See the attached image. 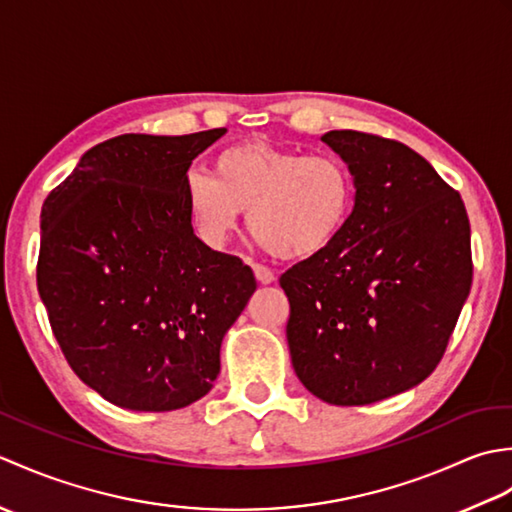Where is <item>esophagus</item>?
I'll list each match as a JSON object with an SVG mask.
<instances>
[{"instance_id":"obj_1","label":"esophagus","mask_w":512,"mask_h":512,"mask_svg":"<svg viewBox=\"0 0 512 512\" xmlns=\"http://www.w3.org/2000/svg\"><path fill=\"white\" fill-rule=\"evenodd\" d=\"M253 273H255V279L259 281V284L262 286H268V284H273L275 281V275H273V270L270 268H266V266H259V264H253Z\"/></svg>"}]
</instances>
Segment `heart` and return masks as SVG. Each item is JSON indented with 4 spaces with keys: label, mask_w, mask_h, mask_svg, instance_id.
Returning a JSON list of instances; mask_svg holds the SVG:
<instances>
[{
    "label": "heart",
    "mask_w": 512,
    "mask_h": 512,
    "mask_svg": "<svg viewBox=\"0 0 512 512\" xmlns=\"http://www.w3.org/2000/svg\"><path fill=\"white\" fill-rule=\"evenodd\" d=\"M189 220L209 246L228 242L239 217L270 255L306 259L328 250L354 209L350 167L334 154H308L266 143L233 145L213 160V176H184Z\"/></svg>",
    "instance_id": "b5f03b06"
}]
</instances>
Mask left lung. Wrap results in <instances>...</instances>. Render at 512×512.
Segmentation results:
<instances>
[{
    "mask_svg": "<svg viewBox=\"0 0 512 512\" xmlns=\"http://www.w3.org/2000/svg\"><path fill=\"white\" fill-rule=\"evenodd\" d=\"M321 140L354 178L345 231L281 275L292 367L310 394L356 407L420 385L471 290L464 202L398 140L334 129Z\"/></svg>",
    "mask_w": 512,
    "mask_h": 512,
    "instance_id": "obj_1",
    "label": "left lung"
}]
</instances>
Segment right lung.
Instances as JSON below:
<instances>
[{
	"label": "right lung",
	"instance_id": "obj_1",
	"mask_svg": "<svg viewBox=\"0 0 512 512\" xmlns=\"http://www.w3.org/2000/svg\"><path fill=\"white\" fill-rule=\"evenodd\" d=\"M226 129L123 134L81 156L41 209L37 288L85 385L132 411L206 396L253 270L193 233L184 176Z\"/></svg>",
	"mask_w": 512,
	"mask_h": 512
}]
</instances>
